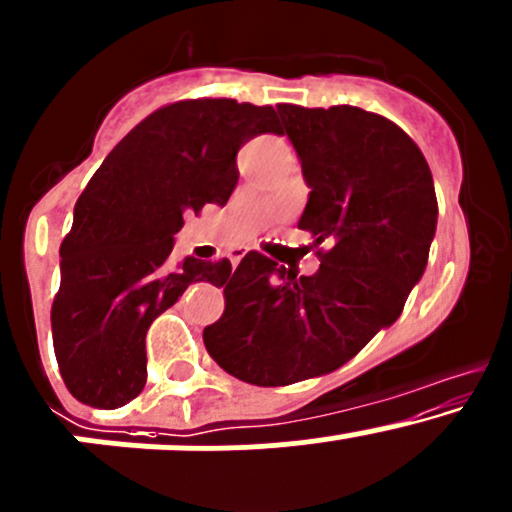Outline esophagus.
<instances>
[{
	"instance_id": "obj_1",
	"label": "esophagus",
	"mask_w": 512,
	"mask_h": 512,
	"mask_svg": "<svg viewBox=\"0 0 512 512\" xmlns=\"http://www.w3.org/2000/svg\"><path fill=\"white\" fill-rule=\"evenodd\" d=\"M245 252H247V250H242V247H240V250L230 252V262H233V270L240 265V260H242V257H245Z\"/></svg>"
}]
</instances>
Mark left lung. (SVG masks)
I'll return each instance as SVG.
<instances>
[{
    "label": "left lung",
    "instance_id": "left-lung-1",
    "mask_svg": "<svg viewBox=\"0 0 512 512\" xmlns=\"http://www.w3.org/2000/svg\"><path fill=\"white\" fill-rule=\"evenodd\" d=\"M309 191L299 228L321 267L299 277L247 252L203 343L225 373L277 387L321 378L402 314L437 233V193L417 144L353 105H277Z\"/></svg>",
    "mask_w": 512,
    "mask_h": 512
}]
</instances>
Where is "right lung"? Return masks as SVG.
Wrapping results in <instances>:
<instances>
[{
	"label": "right lung",
	"instance_id": "1",
	"mask_svg": "<svg viewBox=\"0 0 512 512\" xmlns=\"http://www.w3.org/2000/svg\"><path fill=\"white\" fill-rule=\"evenodd\" d=\"M277 112L238 100H184L139 122L107 154L61 245L51 331L75 400L115 410L147 383L149 326L191 284L228 282V260H171L184 215L225 206L240 147L277 132Z\"/></svg>",
	"mask_w": 512,
	"mask_h": 512
}]
</instances>
